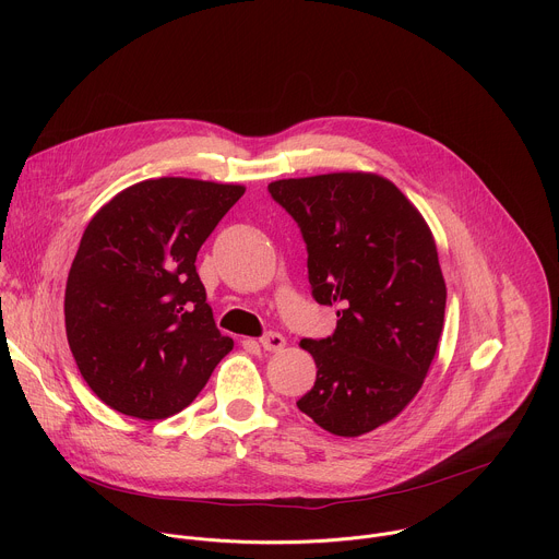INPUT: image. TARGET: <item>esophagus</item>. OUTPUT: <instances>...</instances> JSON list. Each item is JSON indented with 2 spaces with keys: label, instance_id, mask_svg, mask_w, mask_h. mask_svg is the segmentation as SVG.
<instances>
[{
  "label": "esophagus",
  "instance_id": "1",
  "mask_svg": "<svg viewBox=\"0 0 559 559\" xmlns=\"http://www.w3.org/2000/svg\"><path fill=\"white\" fill-rule=\"evenodd\" d=\"M285 336L283 334H276V332H270V334H265L263 338H261V347L265 349V352H281L283 347H285Z\"/></svg>",
  "mask_w": 559,
  "mask_h": 559
}]
</instances>
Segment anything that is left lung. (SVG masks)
Returning a JSON list of instances; mask_svg holds the SVG:
<instances>
[{
	"mask_svg": "<svg viewBox=\"0 0 559 559\" xmlns=\"http://www.w3.org/2000/svg\"><path fill=\"white\" fill-rule=\"evenodd\" d=\"M270 194L300 225L313 298L341 307L334 336L300 341L318 371L296 405L334 436L369 433L403 414L438 352L447 285L433 234L373 173L281 179Z\"/></svg>",
	"mask_w": 559,
	"mask_h": 559,
	"instance_id": "1",
	"label": "left lung"
}]
</instances>
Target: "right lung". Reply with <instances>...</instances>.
I'll use <instances>...</instances> for the list:
<instances>
[{
    "instance_id": "add662e5",
    "label": "right lung",
    "mask_w": 559,
    "mask_h": 559,
    "mask_svg": "<svg viewBox=\"0 0 559 559\" xmlns=\"http://www.w3.org/2000/svg\"><path fill=\"white\" fill-rule=\"evenodd\" d=\"M246 186L139 181L91 218L68 272L70 352L99 401L139 420L186 409L234 347L216 330L197 254Z\"/></svg>"
}]
</instances>
